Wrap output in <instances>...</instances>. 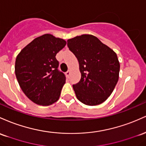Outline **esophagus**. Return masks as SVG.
Returning <instances> with one entry per match:
<instances>
[{"label": "esophagus", "mask_w": 146, "mask_h": 146, "mask_svg": "<svg viewBox=\"0 0 146 146\" xmlns=\"http://www.w3.org/2000/svg\"><path fill=\"white\" fill-rule=\"evenodd\" d=\"M65 74H66V75L67 76H70V70H68V71L66 72H65Z\"/></svg>", "instance_id": "esophagus-1"}]
</instances>
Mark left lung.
I'll list each match as a JSON object with an SVG mask.
<instances>
[{"mask_svg": "<svg viewBox=\"0 0 146 146\" xmlns=\"http://www.w3.org/2000/svg\"><path fill=\"white\" fill-rule=\"evenodd\" d=\"M68 47L79 63L81 78L73 85L83 104L96 106L110 96L119 80L120 64L116 53L92 35L68 40Z\"/></svg>", "mask_w": 146, "mask_h": 146, "instance_id": "obj_1", "label": "left lung"}]
</instances>
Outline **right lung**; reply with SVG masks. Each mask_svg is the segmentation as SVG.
Here are the masks:
<instances>
[{
	"label": "right lung",
	"mask_w": 146,
	"mask_h": 146,
	"mask_svg": "<svg viewBox=\"0 0 146 146\" xmlns=\"http://www.w3.org/2000/svg\"><path fill=\"white\" fill-rule=\"evenodd\" d=\"M65 45L63 39L46 34L34 39L16 57L17 81L24 94L35 104L50 106L58 101L66 77L58 70L56 55Z\"/></svg>",
	"instance_id": "1"
}]
</instances>
